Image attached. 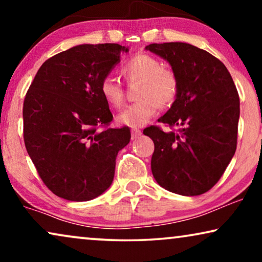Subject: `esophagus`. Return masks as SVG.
<instances>
[{
	"mask_svg": "<svg viewBox=\"0 0 262 262\" xmlns=\"http://www.w3.org/2000/svg\"><path fill=\"white\" fill-rule=\"evenodd\" d=\"M141 135H142V131L139 130V128H137V127L131 128V137H132V139L138 138Z\"/></svg>",
	"mask_w": 262,
	"mask_h": 262,
	"instance_id": "obj_1",
	"label": "esophagus"
}]
</instances>
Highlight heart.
Masks as SVG:
<instances>
[{"label":"heart","mask_w":262,"mask_h":262,"mask_svg":"<svg viewBox=\"0 0 262 262\" xmlns=\"http://www.w3.org/2000/svg\"><path fill=\"white\" fill-rule=\"evenodd\" d=\"M121 75L128 83H137L138 101L125 108L118 116V123L130 127L145 125L155 117L161 107H169L178 98L180 82L178 75L155 57L138 53L127 59L120 68ZM100 94L107 105L121 108L125 93L121 82L112 75H106L100 82Z\"/></svg>","instance_id":"1"}]
</instances>
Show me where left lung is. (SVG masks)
I'll list each match as a JSON object with an SVG mask.
<instances>
[{
  "mask_svg": "<svg viewBox=\"0 0 262 262\" xmlns=\"http://www.w3.org/2000/svg\"><path fill=\"white\" fill-rule=\"evenodd\" d=\"M145 50L168 60L180 82L177 100L159 119L171 131L156 125L143 131L155 144L152 175L177 194H203L217 184L235 155L237 89L224 64L205 50L186 42L150 44Z\"/></svg>",
  "mask_w": 262,
  "mask_h": 262,
  "instance_id": "1",
  "label": "left lung"
}]
</instances>
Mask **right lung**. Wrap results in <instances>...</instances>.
<instances>
[{"mask_svg": "<svg viewBox=\"0 0 262 262\" xmlns=\"http://www.w3.org/2000/svg\"><path fill=\"white\" fill-rule=\"evenodd\" d=\"M119 44H83L45 60L24 100V141L53 194L87 202L112 184L118 151L130 128L113 119L100 82L120 60Z\"/></svg>", "mask_w": 262, "mask_h": 262, "instance_id": "right-lung-1", "label": "right lung"}]
</instances>
